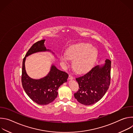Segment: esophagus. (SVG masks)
Listing matches in <instances>:
<instances>
[{
	"label": "esophagus",
	"mask_w": 133,
	"mask_h": 133,
	"mask_svg": "<svg viewBox=\"0 0 133 133\" xmlns=\"http://www.w3.org/2000/svg\"><path fill=\"white\" fill-rule=\"evenodd\" d=\"M68 78H69V79H74V76H72L71 74H70V75H69Z\"/></svg>",
	"instance_id": "esophagus-1"
}]
</instances>
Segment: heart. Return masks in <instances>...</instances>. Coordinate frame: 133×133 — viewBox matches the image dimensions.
Segmentation results:
<instances>
[{
  "label": "heart",
  "instance_id": "obj_1",
  "mask_svg": "<svg viewBox=\"0 0 133 133\" xmlns=\"http://www.w3.org/2000/svg\"><path fill=\"white\" fill-rule=\"evenodd\" d=\"M97 49L88 43H81L70 47L67 55H61V61L68 64L70 59H75L74 67L78 72H85L90 69L97 57Z\"/></svg>",
  "mask_w": 133,
  "mask_h": 133
}]
</instances>
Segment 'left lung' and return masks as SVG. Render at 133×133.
Listing matches in <instances>:
<instances>
[{
    "label": "left lung",
    "mask_w": 133,
    "mask_h": 133,
    "mask_svg": "<svg viewBox=\"0 0 133 133\" xmlns=\"http://www.w3.org/2000/svg\"><path fill=\"white\" fill-rule=\"evenodd\" d=\"M111 61L95 66L82 76L76 78L79 89L74 94L77 101L84 105H91L101 100L107 91L110 83Z\"/></svg>",
    "instance_id": "obj_1"
}]
</instances>
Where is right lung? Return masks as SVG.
Returning <instances> with one entry per match:
<instances>
[{
    "label": "right lung",
    "mask_w": 133,
    "mask_h": 133,
    "mask_svg": "<svg viewBox=\"0 0 133 133\" xmlns=\"http://www.w3.org/2000/svg\"><path fill=\"white\" fill-rule=\"evenodd\" d=\"M45 39L38 41L32 45L23 59L22 83L23 88L29 98L39 105H47L57 96L59 86L67 82L68 74L58 69L52 65L48 74L45 77L35 79L30 78L25 70V63L26 57L34 53L50 51L45 46Z\"/></svg>",
    "instance_id": "obj_1"
}]
</instances>
